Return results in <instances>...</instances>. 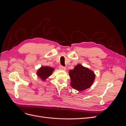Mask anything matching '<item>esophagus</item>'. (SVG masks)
<instances>
[{
    "label": "esophagus",
    "instance_id": "esophagus-1",
    "mask_svg": "<svg viewBox=\"0 0 126 126\" xmlns=\"http://www.w3.org/2000/svg\"><path fill=\"white\" fill-rule=\"evenodd\" d=\"M59 69L60 70H65L66 69V68L65 67H63V66H59Z\"/></svg>",
    "mask_w": 126,
    "mask_h": 126
}]
</instances>
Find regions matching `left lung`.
<instances>
[{
    "label": "left lung",
    "instance_id": "obj_1",
    "mask_svg": "<svg viewBox=\"0 0 126 126\" xmlns=\"http://www.w3.org/2000/svg\"><path fill=\"white\" fill-rule=\"evenodd\" d=\"M69 75L71 79V86L79 91L90 88L95 79L94 72L80 64H78L74 69L70 70Z\"/></svg>",
    "mask_w": 126,
    "mask_h": 126
}]
</instances>
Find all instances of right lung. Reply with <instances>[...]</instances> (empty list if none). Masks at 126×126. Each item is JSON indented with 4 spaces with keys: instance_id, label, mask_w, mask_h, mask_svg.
I'll return each mask as SVG.
<instances>
[{
    "instance_id": "obj_1",
    "label": "right lung",
    "mask_w": 126,
    "mask_h": 126,
    "mask_svg": "<svg viewBox=\"0 0 126 126\" xmlns=\"http://www.w3.org/2000/svg\"><path fill=\"white\" fill-rule=\"evenodd\" d=\"M54 70V68H52L50 67H41L38 70L37 75L43 80H45L49 76L51 75Z\"/></svg>"
}]
</instances>
